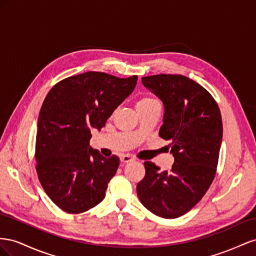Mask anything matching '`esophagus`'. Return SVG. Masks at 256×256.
<instances>
[{"instance_id":"1","label":"esophagus","mask_w":256,"mask_h":256,"mask_svg":"<svg viewBox=\"0 0 256 256\" xmlns=\"http://www.w3.org/2000/svg\"><path fill=\"white\" fill-rule=\"evenodd\" d=\"M133 160H134V158L132 156H128V154L121 156V162L122 163H130V162H133Z\"/></svg>"}]
</instances>
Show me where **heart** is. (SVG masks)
<instances>
[{
    "label": "heart",
    "instance_id": "obj_1",
    "mask_svg": "<svg viewBox=\"0 0 256 256\" xmlns=\"http://www.w3.org/2000/svg\"><path fill=\"white\" fill-rule=\"evenodd\" d=\"M153 103H156V100H154L153 98H150V96H144V98H140V100H137L136 108L148 106V105L153 104Z\"/></svg>",
    "mask_w": 256,
    "mask_h": 256
}]
</instances>
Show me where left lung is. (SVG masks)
<instances>
[{
  "instance_id": "1",
  "label": "left lung",
  "mask_w": 256,
  "mask_h": 256,
  "mask_svg": "<svg viewBox=\"0 0 256 256\" xmlns=\"http://www.w3.org/2000/svg\"><path fill=\"white\" fill-rule=\"evenodd\" d=\"M142 82L164 105L158 135L170 140L174 163L170 172H160L144 162L137 195L152 214L176 218L202 198L214 179L223 135L220 108L205 88L186 76L160 74Z\"/></svg>"
}]
</instances>
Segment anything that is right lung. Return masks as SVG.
Instances as JSON below:
<instances>
[{
	"mask_svg": "<svg viewBox=\"0 0 256 256\" xmlns=\"http://www.w3.org/2000/svg\"><path fill=\"white\" fill-rule=\"evenodd\" d=\"M137 78L86 72L61 80L48 92L38 122L36 172L46 194L65 212L82 214L104 200L120 160L90 147L91 128L105 126Z\"/></svg>",
	"mask_w": 256,
	"mask_h": 256,
	"instance_id": "obj_1",
	"label": "right lung"
}]
</instances>
